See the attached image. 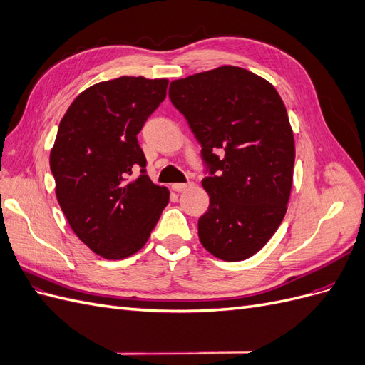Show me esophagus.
<instances>
[{
  "mask_svg": "<svg viewBox=\"0 0 365 365\" xmlns=\"http://www.w3.org/2000/svg\"><path fill=\"white\" fill-rule=\"evenodd\" d=\"M189 187H192V182H175L172 184V190L184 192L185 189H189Z\"/></svg>",
  "mask_w": 365,
  "mask_h": 365,
  "instance_id": "34e87169",
  "label": "esophagus"
}]
</instances>
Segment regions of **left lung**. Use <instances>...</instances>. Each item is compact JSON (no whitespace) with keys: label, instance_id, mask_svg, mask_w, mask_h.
Returning a JSON list of instances; mask_svg holds the SVG:
<instances>
[{"label":"left lung","instance_id":"left-lung-1","mask_svg":"<svg viewBox=\"0 0 365 365\" xmlns=\"http://www.w3.org/2000/svg\"><path fill=\"white\" fill-rule=\"evenodd\" d=\"M169 97L202 146L210 205L197 220L201 244L220 260H245L277 231L289 201L295 146L283 101L231 65L173 81Z\"/></svg>","mask_w":365,"mask_h":365}]
</instances>
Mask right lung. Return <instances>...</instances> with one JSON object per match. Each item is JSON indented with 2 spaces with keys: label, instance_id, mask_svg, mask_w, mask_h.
<instances>
[{
  "label": "right lung",
  "instance_id": "obj_1",
  "mask_svg": "<svg viewBox=\"0 0 365 365\" xmlns=\"http://www.w3.org/2000/svg\"><path fill=\"white\" fill-rule=\"evenodd\" d=\"M168 85L141 76L96 83L59 123L50 153L58 202L76 236L105 259L145 247L169 204V190L146 173L137 138Z\"/></svg>",
  "mask_w": 365,
  "mask_h": 365
}]
</instances>
